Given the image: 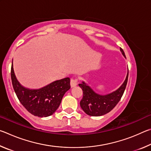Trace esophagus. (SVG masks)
<instances>
[{"mask_svg": "<svg viewBox=\"0 0 151 151\" xmlns=\"http://www.w3.org/2000/svg\"><path fill=\"white\" fill-rule=\"evenodd\" d=\"M78 83V79L77 78H72L70 80V86L71 87H75L77 85Z\"/></svg>", "mask_w": 151, "mask_h": 151, "instance_id": "obj_1", "label": "esophagus"}]
</instances>
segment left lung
<instances>
[{
    "mask_svg": "<svg viewBox=\"0 0 151 151\" xmlns=\"http://www.w3.org/2000/svg\"><path fill=\"white\" fill-rule=\"evenodd\" d=\"M120 50L122 55L126 58L123 50L122 48ZM128 76H129V69H128L127 77L122 85L115 91L105 95H101L96 93L84 81L82 82L81 84H78L83 92V99L80 102L82 109L88 115L93 116H102L108 113L114 108V106L121 100L126 88Z\"/></svg>",
    "mask_w": 151,
    "mask_h": 151,
    "instance_id": "1",
    "label": "left lung"
}]
</instances>
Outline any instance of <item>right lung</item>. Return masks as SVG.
<instances>
[{
  "mask_svg": "<svg viewBox=\"0 0 151 151\" xmlns=\"http://www.w3.org/2000/svg\"><path fill=\"white\" fill-rule=\"evenodd\" d=\"M11 75L12 86L20 103L30 113L39 117L52 115L59 106L64 94L70 88L68 77L55 81L39 89L24 87L15 76L12 62Z\"/></svg>",
  "mask_w": 151,
  "mask_h": 151,
  "instance_id": "obj_1",
  "label": "right lung"
}]
</instances>
